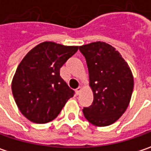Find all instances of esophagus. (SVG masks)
<instances>
[{
  "instance_id": "1",
  "label": "esophagus",
  "mask_w": 151,
  "mask_h": 151,
  "mask_svg": "<svg viewBox=\"0 0 151 151\" xmlns=\"http://www.w3.org/2000/svg\"><path fill=\"white\" fill-rule=\"evenodd\" d=\"M81 92V87H79V88H77L76 89V94H77V95H78V94H79V93H80Z\"/></svg>"
}]
</instances>
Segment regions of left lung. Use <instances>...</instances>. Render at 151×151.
I'll list each match as a JSON object with an SVG mask.
<instances>
[{"mask_svg":"<svg viewBox=\"0 0 151 151\" xmlns=\"http://www.w3.org/2000/svg\"><path fill=\"white\" fill-rule=\"evenodd\" d=\"M79 49L86 58L93 94L91 106L82 109L84 117L95 126L110 125L130 104L134 87L132 72L121 54L105 42H93Z\"/></svg>","mask_w":151,"mask_h":151,"instance_id":"left-lung-1","label":"left lung"}]
</instances>
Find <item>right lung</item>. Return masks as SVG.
I'll list each match as a JSON object with an SVG mask.
<instances>
[{
    "instance_id": "right-lung-1",
    "label": "right lung",
    "mask_w": 151,
    "mask_h": 151,
    "mask_svg": "<svg viewBox=\"0 0 151 151\" xmlns=\"http://www.w3.org/2000/svg\"><path fill=\"white\" fill-rule=\"evenodd\" d=\"M79 46L45 41L32 48L17 67L12 92L20 113L37 124L55 119L74 91L60 76V68Z\"/></svg>"
}]
</instances>
